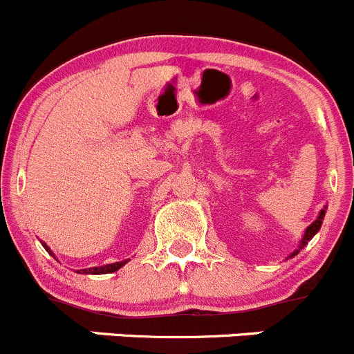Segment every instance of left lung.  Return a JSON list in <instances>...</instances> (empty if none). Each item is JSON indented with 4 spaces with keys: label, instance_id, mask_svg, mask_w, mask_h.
<instances>
[{
    "label": "left lung",
    "instance_id": "obj_1",
    "mask_svg": "<svg viewBox=\"0 0 354 354\" xmlns=\"http://www.w3.org/2000/svg\"><path fill=\"white\" fill-rule=\"evenodd\" d=\"M324 215H325V209H322V212H320V215H318V218L315 220V222L311 223L310 227H308V229H306V232H304V237H303V241H301V246H299V250H301V248H304V246H306V244H308V241H310L311 237H313L315 234H317L318 230H320V227H322V220H324ZM299 250H297V251H299ZM297 251H296V253H292L291 257H295V254H297Z\"/></svg>",
    "mask_w": 354,
    "mask_h": 354
}]
</instances>
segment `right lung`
Listing matches in <instances>:
<instances>
[{
    "mask_svg": "<svg viewBox=\"0 0 354 354\" xmlns=\"http://www.w3.org/2000/svg\"><path fill=\"white\" fill-rule=\"evenodd\" d=\"M44 248H46L48 251H50V248L46 246V244H43ZM51 253V251H50ZM122 265H125V261H117V263H111V265H104V267H93V268H84V270H80L79 274H111V272H117L118 268L122 267Z\"/></svg>",
    "mask_w": 354,
    "mask_h": 354,
    "instance_id": "right-lung-1",
    "label": "right lung"
}]
</instances>
